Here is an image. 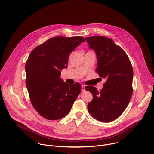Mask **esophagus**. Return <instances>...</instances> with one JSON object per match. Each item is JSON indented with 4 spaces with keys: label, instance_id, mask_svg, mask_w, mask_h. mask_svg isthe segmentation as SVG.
<instances>
[{
    "label": "esophagus",
    "instance_id": "esophagus-1",
    "mask_svg": "<svg viewBox=\"0 0 154 154\" xmlns=\"http://www.w3.org/2000/svg\"><path fill=\"white\" fill-rule=\"evenodd\" d=\"M81 89H82V92H85V86L84 85H82L81 86Z\"/></svg>",
    "mask_w": 154,
    "mask_h": 154
}]
</instances>
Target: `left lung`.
Instances as JSON below:
<instances>
[{
  "label": "left lung",
  "instance_id": "obj_1",
  "mask_svg": "<svg viewBox=\"0 0 154 154\" xmlns=\"http://www.w3.org/2000/svg\"><path fill=\"white\" fill-rule=\"evenodd\" d=\"M85 40L96 53L97 72L106 79L100 91L93 86L85 87L93 96L92 101L88 103V109L96 119L111 122L124 112L131 99L133 93L132 66L125 51L112 39L94 36L86 37Z\"/></svg>",
  "mask_w": 154,
  "mask_h": 154
}]
</instances>
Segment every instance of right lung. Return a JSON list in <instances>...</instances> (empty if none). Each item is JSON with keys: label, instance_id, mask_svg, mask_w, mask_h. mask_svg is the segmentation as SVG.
Here are the masks:
<instances>
[{"label": "right lung", "instance_id": "right-lung-1", "mask_svg": "<svg viewBox=\"0 0 154 154\" xmlns=\"http://www.w3.org/2000/svg\"><path fill=\"white\" fill-rule=\"evenodd\" d=\"M82 36L51 38L35 48L26 64V86L32 105L42 117L57 120L66 116L81 91L79 83L70 85L60 77L69 56Z\"/></svg>", "mask_w": 154, "mask_h": 154}]
</instances>
